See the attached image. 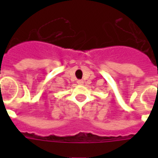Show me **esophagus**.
Returning <instances> with one entry per match:
<instances>
[{"instance_id": "obj_1", "label": "esophagus", "mask_w": 158, "mask_h": 158, "mask_svg": "<svg viewBox=\"0 0 158 158\" xmlns=\"http://www.w3.org/2000/svg\"><path fill=\"white\" fill-rule=\"evenodd\" d=\"M77 83H78V85H83V84H84V81H83V80H78Z\"/></svg>"}]
</instances>
